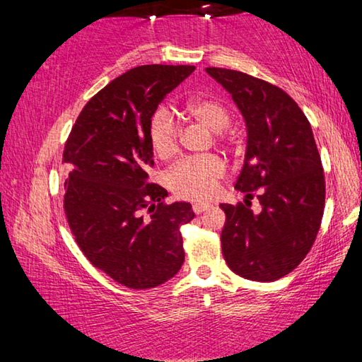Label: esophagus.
Here are the masks:
<instances>
[{
    "mask_svg": "<svg viewBox=\"0 0 362 362\" xmlns=\"http://www.w3.org/2000/svg\"><path fill=\"white\" fill-rule=\"evenodd\" d=\"M207 209H211V204H204V203H196L193 204V212L194 214H203Z\"/></svg>",
    "mask_w": 362,
    "mask_h": 362,
    "instance_id": "obj_1",
    "label": "esophagus"
}]
</instances>
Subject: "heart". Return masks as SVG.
I'll use <instances>...</instances> for the list:
<instances>
[{"label":"heart","instance_id":"heart-1","mask_svg":"<svg viewBox=\"0 0 362 362\" xmlns=\"http://www.w3.org/2000/svg\"><path fill=\"white\" fill-rule=\"evenodd\" d=\"M188 116L217 131L220 144L228 142L223 127L230 122V110L212 97H194L185 103ZM180 122L166 107L153 112L148 122V139L153 151L159 158L174 155L179 148ZM226 174L223 161L217 156L183 158L168 170V187L183 199L209 201L217 194L218 183Z\"/></svg>","mask_w":362,"mask_h":362}]
</instances>
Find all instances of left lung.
<instances>
[{
  "mask_svg": "<svg viewBox=\"0 0 362 362\" xmlns=\"http://www.w3.org/2000/svg\"><path fill=\"white\" fill-rule=\"evenodd\" d=\"M206 71L231 94L246 119L247 151L235 188L257 199L220 204L222 252L238 276L272 283L300 265L320 231L326 180L310 121L292 97L236 70Z\"/></svg>",
  "mask_w": 362,
  "mask_h": 362,
  "instance_id": "left-lung-1",
  "label": "left lung"
}]
</instances>
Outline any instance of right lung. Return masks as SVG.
Masks as SVG:
<instances>
[{"label": "right lung", "instance_id": "obj_1", "mask_svg": "<svg viewBox=\"0 0 362 362\" xmlns=\"http://www.w3.org/2000/svg\"><path fill=\"white\" fill-rule=\"evenodd\" d=\"M193 70L144 65L122 73L86 103L65 142L66 222L86 259L129 289L166 283L185 260L180 228L194 217L192 204H168L146 169L151 115Z\"/></svg>", "mask_w": 362, "mask_h": 362}]
</instances>
